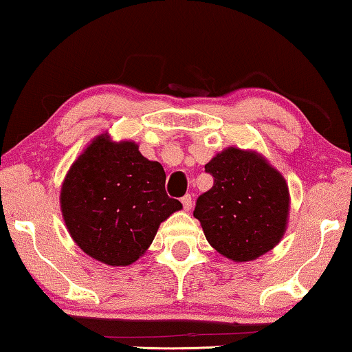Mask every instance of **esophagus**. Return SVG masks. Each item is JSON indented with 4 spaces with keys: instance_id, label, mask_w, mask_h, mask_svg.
Listing matches in <instances>:
<instances>
[{
    "instance_id": "1",
    "label": "esophagus",
    "mask_w": 352,
    "mask_h": 352,
    "mask_svg": "<svg viewBox=\"0 0 352 352\" xmlns=\"http://www.w3.org/2000/svg\"><path fill=\"white\" fill-rule=\"evenodd\" d=\"M182 204H183V209L185 210H191L192 207V197L191 195H185L182 197Z\"/></svg>"
}]
</instances>
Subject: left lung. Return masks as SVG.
Returning a JSON list of instances; mask_svg holds the SVG:
<instances>
[{"mask_svg": "<svg viewBox=\"0 0 352 352\" xmlns=\"http://www.w3.org/2000/svg\"><path fill=\"white\" fill-rule=\"evenodd\" d=\"M214 186L197 197L192 215L209 244L226 258L249 261L266 254L284 236L289 188L263 157L228 148L206 164Z\"/></svg>", "mask_w": 352, "mask_h": 352, "instance_id": "obj_1", "label": "left lung"}]
</instances>
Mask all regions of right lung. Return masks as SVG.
<instances>
[{
	"mask_svg": "<svg viewBox=\"0 0 352 352\" xmlns=\"http://www.w3.org/2000/svg\"><path fill=\"white\" fill-rule=\"evenodd\" d=\"M62 214L73 241L92 258L127 266L140 258L161 221L182 209L166 192V172L133 142L97 137L68 170Z\"/></svg>",
	"mask_w": 352,
	"mask_h": 352,
	"instance_id": "add662e5",
	"label": "right lung"
}]
</instances>
